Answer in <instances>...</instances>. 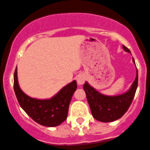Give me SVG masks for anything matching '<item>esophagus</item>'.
I'll list each match as a JSON object with an SVG mask.
<instances>
[{
    "label": "esophagus",
    "mask_w": 150,
    "mask_h": 150,
    "mask_svg": "<svg viewBox=\"0 0 150 150\" xmlns=\"http://www.w3.org/2000/svg\"><path fill=\"white\" fill-rule=\"evenodd\" d=\"M85 81V77L83 75H79L77 77V82L78 85H82Z\"/></svg>",
    "instance_id": "esophagus-1"
}]
</instances>
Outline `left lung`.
Segmentation results:
<instances>
[{
    "label": "left lung",
    "instance_id": "1",
    "mask_svg": "<svg viewBox=\"0 0 150 150\" xmlns=\"http://www.w3.org/2000/svg\"><path fill=\"white\" fill-rule=\"evenodd\" d=\"M126 52H130L128 48L123 46ZM131 53V52H130ZM133 62L135 60L132 58ZM138 75L137 69L136 78L129 90L120 96H107L99 93L87 82L83 85L86 98L90 107L92 116L101 122H112L122 117L132 103L138 87Z\"/></svg>",
    "mask_w": 150,
    "mask_h": 150
}]
</instances>
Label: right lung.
<instances>
[{
    "instance_id": "add662e5",
    "label": "right lung",
    "mask_w": 150,
    "mask_h": 150,
    "mask_svg": "<svg viewBox=\"0 0 150 150\" xmlns=\"http://www.w3.org/2000/svg\"><path fill=\"white\" fill-rule=\"evenodd\" d=\"M76 89L77 83L73 81L52 98H33L21 89L18 82L17 67L14 73V90L18 103L32 119L45 127H57L67 119L69 106Z\"/></svg>"
}]
</instances>
